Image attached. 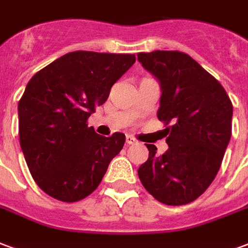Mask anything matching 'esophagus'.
<instances>
[{
	"label": "esophagus",
	"mask_w": 248,
	"mask_h": 248,
	"mask_svg": "<svg viewBox=\"0 0 248 248\" xmlns=\"http://www.w3.org/2000/svg\"><path fill=\"white\" fill-rule=\"evenodd\" d=\"M126 143H127V144H135L137 140H135L131 135H127V137H126Z\"/></svg>",
	"instance_id": "34e87169"
}]
</instances>
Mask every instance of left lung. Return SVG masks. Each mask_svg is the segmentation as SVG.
<instances>
[{
	"mask_svg": "<svg viewBox=\"0 0 248 248\" xmlns=\"http://www.w3.org/2000/svg\"><path fill=\"white\" fill-rule=\"evenodd\" d=\"M160 84L157 118L168 124L163 155L154 144L139 167L143 186L166 205H185L208 189L232 138V104L221 84L189 55L179 51L138 54Z\"/></svg>",
	"mask_w": 248,
	"mask_h": 248,
	"instance_id": "obj_1",
	"label": "left lung"
}]
</instances>
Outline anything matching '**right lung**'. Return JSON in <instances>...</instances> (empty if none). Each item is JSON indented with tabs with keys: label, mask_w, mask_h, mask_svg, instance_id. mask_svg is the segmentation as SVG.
<instances>
[{
	"label": "right lung",
	"mask_w": 248,
	"mask_h": 248,
	"mask_svg": "<svg viewBox=\"0 0 248 248\" xmlns=\"http://www.w3.org/2000/svg\"><path fill=\"white\" fill-rule=\"evenodd\" d=\"M135 55L75 51L35 73L18 102L19 143L31 176L43 192L76 202L94 192L124 134L109 138L87 124Z\"/></svg>",
	"instance_id": "obj_1"
}]
</instances>
